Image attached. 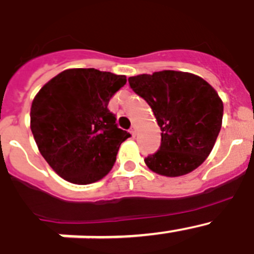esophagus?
<instances>
[{"label":"esophagus","mask_w":254,"mask_h":254,"mask_svg":"<svg viewBox=\"0 0 254 254\" xmlns=\"http://www.w3.org/2000/svg\"><path fill=\"white\" fill-rule=\"evenodd\" d=\"M129 132H131L132 136H136V132H137V129H136V126H132L131 129H129Z\"/></svg>","instance_id":"obj_1"}]
</instances>
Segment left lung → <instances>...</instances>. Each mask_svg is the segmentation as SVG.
Here are the masks:
<instances>
[{"mask_svg":"<svg viewBox=\"0 0 254 254\" xmlns=\"http://www.w3.org/2000/svg\"><path fill=\"white\" fill-rule=\"evenodd\" d=\"M132 90L151 107L161 143L145 158L152 172L165 177L188 174L206 160L219 136L224 105L203 78L181 71H159L128 78Z\"/></svg>","mask_w":254,"mask_h":254,"instance_id":"obj_1","label":"left lung"}]
</instances>
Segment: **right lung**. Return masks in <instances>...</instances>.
I'll return each mask as SVG.
<instances>
[{
	"label": "right lung",
	"instance_id": "right-lung-1",
	"mask_svg": "<svg viewBox=\"0 0 254 254\" xmlns=\"http://www.w3.org/2000/svg\"><path fill=\"white\" fill-rule=\"evenodd\" d=\"M127 82L125 75L95 68H69L35 95L30 128L52 169L75 185H90L111 172L121 143L131 136L108 109Z\"/></svg>",
	"mask_w": 254,
	"mask_h": 254
}]
</instances>
